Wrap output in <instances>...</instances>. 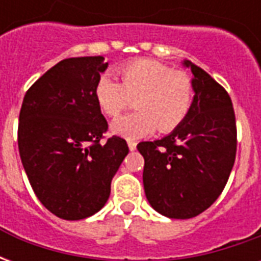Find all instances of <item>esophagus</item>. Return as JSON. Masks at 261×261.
I'll return each mask as SVG.
<instances>
[{"label": "esophagus", "instance_id": "esophagus-1", "mask_svg": "<svg viewBox=\"0 0 261 261\" xmlns=\"http://www.w3.org/2000/svg\"><path fill=\"white\" fill-rule=\"evenodd\" d=\"M128 148H130V151H136L137 149V142L136 141H128Z\"/></svg>", "mask_w": 261, "mask_h": 261}]
</instances>
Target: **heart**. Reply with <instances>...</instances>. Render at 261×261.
Masks as SVG:
<instances>
[{
  "label": "heart",
  "mask_w": 261,
  "mask_h": 261,
  "mask_svg": "<svg viewBox=\"0 0 261 261\" xmlns=\"http://www.w3.org/2000/svg\"><path fill=\"white\" fill-rule=\"evenodd\" d=\"M121 82L102 75L95 86L99 108L110 117L119 116L136 99L137 112L119 117L112 131L128 140L151 134L158 127L169 133L185 121L194 96L192 76L173 71L156 60H137L119 69Z\"/></svg>",
  "instance_id": "obj_1"
}]
</instances>
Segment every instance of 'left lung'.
<instances>
[{"mask_svg":"<svg viewBox=\"0 0 261 261\" xmlns=\"http://www.w3.org/2000/svg\"><path fill=\"white\" fill-rule=\"evenodd\" d=\"M194 97L185 121L137 149L144 156V190L151 207L168 218H193L224 190L235 164L236 123L228 92L192 61Z\"/></svg>","mask_w":261,"mask_h":261,"instance_id":"left-lung-1","label":"left lung"}]
</instances>
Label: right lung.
I'll return each mask as SVG.
<instances>
[{
  "instance_id": "1",
  "label": "right lung",
  "mask_w": 261,
  "mask_h": 261,
  "mask_svg": "<svg viewBox=\"0 0 261 261\" xmlns=\"http://www.w3.org/2000/svg\"><path fill=\"white\" fill-rule=\"evenodd\" d=\"M106 68L102 56L63 60L29 88L20 108L23 169L43 205L67 221L88 218L106 204L128 153L120 137L100 144L108 121L95 86Z\"/></svg>"
}]
</instances>
